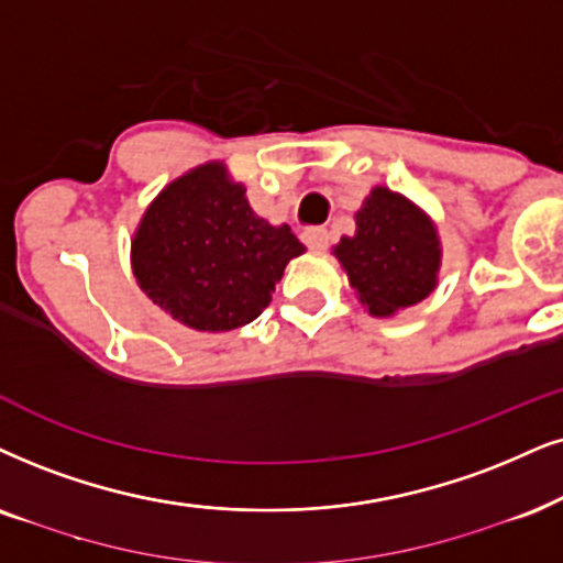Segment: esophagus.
<instances>
[{
	"instance_id": "esophagus-1",
	"label": "esophagus",
	"mask_w": 563,
	"mask_h": 563,
	"mask_svg": "<svg viewBox=\"0 0 563 563\" xmlns=\"http://www.w3.org/2000/svg\"><path fill=\"white\" fill-rule=\"evenodd\" d=\"M303 244L309 246L311 252H324L327 244H330V231H327V229L303 231Z\"/></svg>"
}]
</instances>
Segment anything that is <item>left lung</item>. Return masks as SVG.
Wrapping results in <instances>:
<instances>
[{
  "label": "left lung",
  "instance_id": "1",
  "mask_svg": "<svg viewBox=\"0 0 563 563\" xmlns=\"http://www.w3.org/2000/svg\"><path fill=\"white\" fill-rule=\"evenodd\" d=\"M334 257L368 314L393 317L437 288L441 249L421 208L393 189L374 187L355 212V233L340 239Z\"/></svg>",
  "mask_w": 563,
  "mask_h": 563
}]
</instances>
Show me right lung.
I'll return each instance as SVG.
<instances>
[{
    "instance_id": "add662e5",
    "label": "right lung",
    "mask_w": 563,
    "mask_h": 563,
    "mask_svg": "<svg viewBox=\"0 0 563 563\" xmlns=\"http://www.w3.org/2000/svg\"><path fill=\"white\" fill-rule=\"evenodd\" d=\"M303 244L286 223L249 208L244 184L223 163H205L170 181L132 239L140 288L176 322L225 332L254 322Z\"/></svg>"
}]
</instances>
